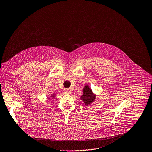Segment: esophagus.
Segmentation results:
<instances>
[{
	"label": "esophagus",
	"mask_w": 152,
	"mask_h": 152,
	"mask_svg": "<svg viewBox=\"0 0 152 152\" xmlns=\"http://www.w3.org/2000/svg\"><path fill=\"white\" fill-rule=\"evenodd\" d=\"M64 93L65 94H70L71 93V90L69 89H65Z\"/></svg>",
	"instance_id": "34e87169"
}]
</instances>
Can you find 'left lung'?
<instances>
[{
	"mask_svg": "<svg viewBox=\"0 0 152 152\" xmlns=\"http://www.w3.org/2000/svg\"><path fill=\"white\" fill-rule=\"evenodd\" d=\"M83 94L81 97V99L84 101L86 105L90 104L93 102L96 98V96L93 93L91 90L88 86H86L83 88Z\"/></svg>",
	"mask_w": 152,
	"mask_h": 152,
	"instance_id": "8db88e82",
	"label": "left lung"
}]
</instances>
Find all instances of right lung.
I'll list each match as a JSON object with an SVG mask.
<instances>
[{
    "mask_svg": "<svg viewBox=\"0 0 152 152\" xmlns=\"http://www.w3.org/2000/svg\"><path fill=\"white\" fill-rule=\"evenodd\" d=\"M51 97H55V94H53L52 96H51Z\"/></svg>",
    "mask_w": 152,
    "mask_h": 152,
    "instance_id": "add662e5",
    "label": "right lung"
}]
</instances>
